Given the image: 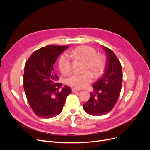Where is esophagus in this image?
Segmentation results:
<instances>
[{"instance_id": "1", "label": "esophagus", "mask_w": 150, "mask_h": 150, "mask_svg": "<svg viewBox=\"0 0 150 150\" xmlns=\"http://www.w3.org/2000/svg\"><path fill=\"white\" fill-rule=\"evenodd\" d=\"M78 91H79V90L74 89V88L72 89V93H76V92H78Z\"/></svg>"}]
</instances>
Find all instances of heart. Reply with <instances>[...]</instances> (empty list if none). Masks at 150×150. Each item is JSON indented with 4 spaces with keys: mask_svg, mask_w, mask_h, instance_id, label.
<instances>
[{
    "mask_svg": "<svg viewBox=\"0 0 150 150\" xmlns=\"http://www.w3.org/2000/svg\"><path fill=\"white\" fill-rule=\"evenodd\" d=\"M69 55L76 60L84 61L81 74H73L66 79V84L70 87L80 89L86 88L92 82L93 76L99 78L104 68V61L102 56L96 53V49L89 46H78L69 52ZM63 54L58 61L59 69L62 74H69L72 69L71 59Z\"/></svg>",
    "mask_w": 150,
    "mask_h": 150,
    "instance_id": "heart-1",
    "label": "heart"
}]
</instances>
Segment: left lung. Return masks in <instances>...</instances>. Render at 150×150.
<instances>
[{"instance_id": "obj_1", "label": "left lung", "mask_w": 150, "mask_h": 150, "mask_svg": "<svg viewBox=\"0 0 150 150\" xmlns=\"http://www.w3.org/2000/svg\"><path fill=\"white\" fill-rule=\"evenodd\" d=\"M107 55L106 66L101 78L93 85L94 91L83 104L84 111L93 116L107 114L118 99L122 86L121 64L111 49L103 46Z\"/></svg>"}]
</instances>
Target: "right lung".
<instances>
[{"instance_id": "1", "label": "right lung", "mask_w": 150, "mask_h": 150, "mask_svg": "<svg viewBox=\"0 0 150 150\" xmlns=\"http://www.w3.org/2000/svg\"><path fill=\"white\" fill-rule=\"evenodd\" d=\"M68 46H49L34 51L24 67V89L29 105L35 114L43 118L58 115L62 111L66 99L71 89L61 83L54 71L57 58Z\"/></svg>"}]
</instances>
